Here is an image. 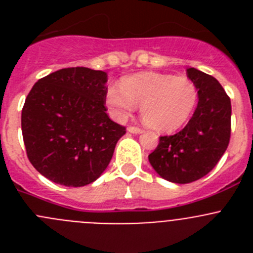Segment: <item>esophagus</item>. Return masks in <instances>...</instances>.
Returning <instances> with one entry per match:
<instances>
[{"label":"esophagus","mask_w":253,"mask_h":253,"mask_svg":"<svg viewBox=\"0 0 253 253\" xmlns=\"http://www.w3.org/2000/svg\"><path fill=\"white\" fill-rule=\"evenodd\" d=\"M128 131L129 133H133V134H140L143 133V129L138 128V126H128Z\"/></svg>","instance_id":"obj_1"}]
</instances>
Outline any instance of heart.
Wrapping results in <instances>:
<instances>
[{
    "instance_id": "obj_1",
    "label": "heart",
    "mask_w": 253,
    "mask_h": 253,
    "mask_svg": "<svg viewBox=\"0 0 253 253\" xmlns=\"http://www.w3.org/2000/svg\"><path fill=\"white\" fill-rule=\"evenodd\" d=\"M198 102V90L187 77L158 72H140L110 86L106 105L110 115L123 122L140 105V116L149 128L171 133L181 128Z\"/></svg>"
}]
</instances>
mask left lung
<instances>
[{
    "label": "left lung",
    "mask_w": 253,
    "mask_h": 253,
    "mask_svg": "<svg viewBox=\"0 0 253 253\" xmlns=\"http://www.w3.org/2000/svg\"><path fill=\"white\" fill-rule=\"evenodd\" d=\"M186 75L198 90L195 113L182 130L160 137L148 156L154 171L175 184H189L209 173L231 138V99L222 84L196 68H189Z\"/></svg>",
    "instance_id": "obj_1"
}]
</instances>
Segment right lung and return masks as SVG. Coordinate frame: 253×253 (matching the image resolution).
Returning a JSON list of instances; mask_svg holds the SVG:
<instances>
[{"instance_id":"1","label":"right lung","mask_w":253,"mask_h":253,"mask_svg":"<svg viewBox=\"0 0 253 253\" xmlns=\"http://www.w3.org/2000/svg\"><path fill=\"white\" fill-rule=\"evenodd\" d=\"M107 75L72 67L40 78L21 113L29 161L64 186L81 187L101 176L125 126L106 114Z\"/></svg>"}]
</instances>
